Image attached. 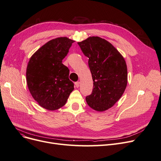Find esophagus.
Listing matches in <instances>:
<instances>
[{
  "mask_svg": "<svg viewBox=\"0 0 161 161\" xmlns=\"http://www.w3.org/2000/svg\"><path fill=\"white\" fill-rule=\"evenodd\" d=\"M80 83V81H76V82H75V87H79Z\"/></svg>",
  "mask_w": 161,
  "mask_h": 161,
  "instance_id": "1",
  "label": "esophagus"
}]
</instances>
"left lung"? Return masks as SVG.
<instances>
[{
  "instance_id": "obj_1",
  "label": "left lung",
  "mask_w": 161,
  "mask_h": 161,
  "mask_svg": "<svg viewBox=\"0 0 161 161\" xmlns=\"http://www.w3.org/2000/svg\"><path fill=\"white\" fill-rule=\"evenodd\" d=\"M78 44L89 58L93 81L92 93L86 97V102L97 111L106 110L120 99L126 87L125 60L113 45L101 37H90Z\"/></svg>"
}]
</instances>
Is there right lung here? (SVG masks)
I'll return each mask as SVG.
<instances>
[{
    "mask_svg": "<svg viewBox=\"0 0 161 161\" xmlns=\"http://www.w3.org/2000/svg\"><path fill=\"white\" fill-rule=\"evenodd\" d=\"M74 41L67 37L51 40L31 57L26 70L30 93L41 107L57 110L64 106L74 90L69 70L62 63Z\"/></svg>",
    "mask_w": 161,
    "mask_h": 161,
    "instance_id": "add662e5",
    "label": "right lung"
}]
</instances>
